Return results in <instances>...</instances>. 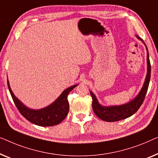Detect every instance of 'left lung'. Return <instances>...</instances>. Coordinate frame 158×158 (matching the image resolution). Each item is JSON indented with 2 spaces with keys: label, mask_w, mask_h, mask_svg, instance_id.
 I'll use <instances>...</instances> for the list:
<instances>
[{
  "label": "left lung",
  "mask_w": 158,
  "mask_h": 158,
  "mask_svg": "<svg viewBox=\"0 0 158 158\" xmlns=\"http://www.w3.org/2000/svg\"><path fill=\"white\" fill-rule=\"evenodd\" d=\"M139 39L141 41V38L137 36ZM147 48V47H146ZM148 51V55H147V61H148V73H147V77L145 79V84H144L143 87L139 92V94L136 97V98L133 99L129 103L124 104L121 106H102L98 103L96 97L92 92H90V94L92 97V108L94 114L99 117V119L105 122H117L122 120V119H126L127 117L132 116L134 114L139 108L140 107L142 104L145 100L147 92H148L149 83H150V74H151V65L149 59V52Z\"/></svg>",
  "instance_id": "obj_1"
}]
</instances>
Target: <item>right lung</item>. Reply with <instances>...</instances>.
<instances>
[{
    "label": "right lung",
    "instance_id": "add662e5",
    "mask_svg": "<svg viewBox=\"0 0 158 158\" xmlns=\"http://www.w3.org/2000/svg\"><path fill=\"white\" fill-rule=\"evenodd\" d=\"M8 82V87L11 95L12 99L15 106H16L20 113L25 118L31 123L41 127L54 126L61 123L66 115L68 114L69 110V104L67 99L68 95L73 89L77 85L70 86L64 90L54 103L47 107L39 110H33L28 109L14 96L10 89L9 84Z\"/></svg>",
    "mask_w": 158,
    "mask_h": 158
}]
</instances>
